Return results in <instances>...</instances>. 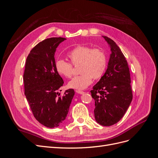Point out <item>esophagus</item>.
I'll return each mask as SVG.
<instances>
[{
  "label": "esophagus",
  "instance_id": "1",
  "mask_svg": "<svg viewBox=\"0 0 158 158\" xmlns=\"http://www.w3.org/2000/svg\"><path fill=\"white\" fill-rule=\"evenodd\" d=\"M76 92L78 94H84V92H83V91H81V90H76Z\"/></svg>",
  "mask_w": 158,
  "mask_h": 158
}]
</instances>
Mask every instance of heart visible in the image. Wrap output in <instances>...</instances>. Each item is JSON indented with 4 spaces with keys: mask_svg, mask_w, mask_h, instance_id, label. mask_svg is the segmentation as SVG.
I'll list each match as a JSON object with an SVG mask.
<instances>
[{
    "mask_svg": "<svg viewBox=\"0 0 158 158\" xmlns=\"http://www.w3.org/2000/svg\"><path fill=\"white\" fill-rule=\"evenodd\" d=\"M70 63L64 60L56 62L55 68L58 73L66 78L74 74V66L80 65L79 76H75L68 84V86L77 89H84L92 83L94 79L102 77L106 71L107 59L105 51L101 48H92L89 46L76 47L68 54Z\"/></svg>",
    "mask_w": 158,
    "mask_h": 158,
    "instance_id": "1",
    "label": "heart"
}]
</instances>
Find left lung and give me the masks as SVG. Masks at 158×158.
<instances>
[{
	"mask_svg": "<svg viewBox=\"0 0 158 158\" xmlns=\"http://www.w3.org/2000/svg\"><path fill=\"white\" fill-rule=\"evenodd\" d=\"M111 47L107 69L90 91L95 100L94 115L98 123L111 126L121 120L132 99L131 74L126 58L111 39L103 36Z\"/></svg>",
	"mask_w": 158,
	"mask_h": 158,
	"instance_id": "left-lung-1",
	"label": "left lung"
}]
</instances>
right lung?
I'll return each instance as SVG.
<instances>
[{"label": "right lung", "mask_w": 158, "mask_h": 158, "mask_svg": "<svg viewBox=\"0 0 158 158\" xmlns=\"http://www.w3.org/2000/svg\"><path fill=\"white\" fill-rule=\"evenodd\" d=\"M66 39L51 37L40 42L30 51L23 73L24 92L33 116L48 128L58 127L67 115L74 91L59 92L64 81L55 68L56 47Z\"/></svg>", "instance_id": "obj_1"}]
</instances>
